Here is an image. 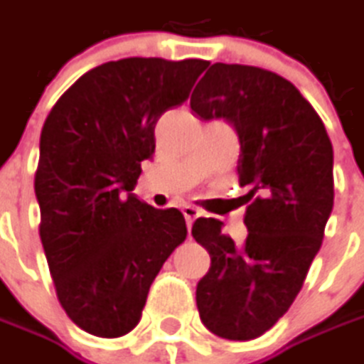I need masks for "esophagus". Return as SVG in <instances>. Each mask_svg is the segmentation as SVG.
I'll return each mask as SVG.
<instances>
[{
  "mask_svg": "<svg viewBox=\"0 0 364 364\" xmlns=\"http://www.w3.org/2000/svg\"><path fill=\"white\" fill-rule=\"evenodd\" d=\"M182 213H184V218H186V225H188V229L192 227V223L200 217V210H198L196 206H190V204L182 206Z\"/></svg>",
  "mask_w": 364,
  "mask_h": 364,
  "instance_id": "esophagus-1",
  "label": "esophagus"
}]
</instances>
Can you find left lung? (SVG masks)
<instances>
[{"instance_id": "left-lung-1", "label": "left lung", "mask_w": 364, "mask_h": 364, "mask_svg": "<svg viewBox=\"0 0 364 364\" xmlns=\"http://www.w3.org/2000/svg\"><path fill=\"white\" fill-rule=\"evenodd\" d=\"M200 119L237 132L247 239L237 245L217 218H196L192 237L210 255L196 286L206 328L251 341L296 300L320 251L334 204L332 144L322 119L284 77L243 64H213L190 97Z\"/></svg>"}]
</instances>
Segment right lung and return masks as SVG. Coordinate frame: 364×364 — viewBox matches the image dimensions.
<instances>
[{"label":"right lung","instance_id":"obj_1","mask_svg":"<svg viewBox=\"0 0 364 364\" xmlns=\"http://www.w3.org/2000/svg\"><path fill=\"white\" fill-rule=\"evenodd\" d=\"M206 60L121 58L89 70L52 107L40 135L34 190L56 296L89 334L137 326L164 261L186 239L178 208L133 188L156 151L154 129L182 105Z\"/></svg>","mask_w":364,"mask_h":364}]
</instances>
